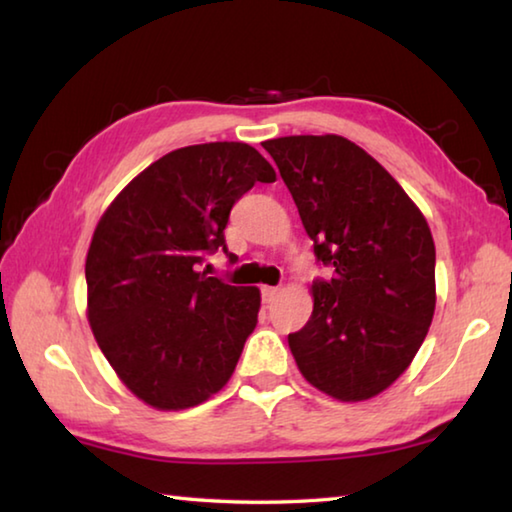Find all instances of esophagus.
<instances>
[{
    "label": "esophagus",
    "mask_w": 512,
    "mask_h": 512,
    "mask_svg": "<svg viewBox=\"0 0 512 512\" xmlns=\"http://www.w3.org/2000/svg\"><path fill=\"white\" fill-rule=\"evenodd\" d=\"M261 294H263V301H265V303H272V301L281 294V288H272V285H263Z\"/></svg>",
    "instance_id": "esophagus-1"
}]
</instances>
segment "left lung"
<instances>
[{
  "mask_svg": "<svg viewBox=\"0 0 512 512\" xmlns=\"http://www.w3.org/2000/svg\"><path fill=\"white\" fill-rule=\"evenodd\" d=\"M333 279L312 283V315L288 335L299 371L342 402L389 389L425 342L436 249L423 211L389 170L339 134L263 141Z\"/></svg>",
  "mask_w": 512,
  "mask_h": 512,
  "instance_id": "1",
  "label": "left lung"
}]
</instances>
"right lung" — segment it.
I'll return each instance as SVG.
<instances>
[{
  "instance_id": "1",
  "label": "right lung",
  "mask_w": 512,
  "mask_h": 512,
  "mask_svg": "<svg viewBox=\"0 0 512 512\" xmlns=\"http://www.w3.org/2000/svg\"><path fill=\"white\" fill-rule=\"evenodd\" d=\"M276 173L242 141L168 152L132 179L87 249V321L119 380L148 407L200 405L229 382L256 328L261 290L197 265L224 247L231 206Z\"/></svg>"
}]
</instances>
